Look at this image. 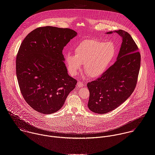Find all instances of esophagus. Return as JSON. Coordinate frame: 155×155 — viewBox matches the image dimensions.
<instances>
[{
	"mask_svg": "<svg viewBox=\"0 0 155 155\" xmlns=\"http://www.w3.org/2000/svg\"><path fill=\"white\" fill-rule=\"evenodd\" d=\"M84 84L82 82H79L78 83V84H77V86H78V87H84Z\"/></svg>",
	"mask_w": 155,
	"mask_h": 155,
	"instance_id": "34e87169",
	"label": "esophagus"
}]
</instances>
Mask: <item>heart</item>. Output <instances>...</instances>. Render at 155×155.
I'll return each instance as SVG.
<instances>
[{
    "instance_id": "heart-1",
    "label": "heart",
    "mask_w": 155,
    "mask_h": 155,
    "mask_svg": "<svg viewBox=\"0 0 155 155\" xmlns=\"http://www.w3.org/2000/svg\"><path fill=\"white\" fill-rule=\"evenodd\" d=\"M74 54L68 53L64 62L69 71L76 75L84 63V71L91 78H97L109 68L115 55L113 42L90 39L79 44L74 50Z\"/></svg>"
}]
</instances>
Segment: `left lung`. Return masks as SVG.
Masks as SVG:
<instances>
[{
    "instance_id": "left-lung-1",
    "label": "left lung",
    "mask_w": 155,
    "mask_h": 155,
    "mask_svg": "<svg viewBox=\"0 0 155 155\" xmlns=\"http://www.w3.org/2000/svg\"><path fill=\"white\" fill-rule=\"evenodd\" d=\"M113 32L122 38L117 61L97 80L87 84L90 94L87 107L99 114L111 112L130 97L140 67V54L131 35L121 29L107 34Z\"/></svg>"
}]
</instances>
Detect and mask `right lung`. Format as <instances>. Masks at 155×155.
I'll use <instances>...</instances> for the list:
<instances>
[{
    "label": "right lung",
    "instance_id": "right-lung-1",
    "mask_svg": "<svg viewBox=\"0 0 155 155\" xmlns=\"http://www.w3.org/2000/svg\"><path fill=\"white\" fill-rule=\"evenodd\" d=\"M77 32L69 28L43 27L33 30L21 44L16 73L21 94L37 112L58 111L77 83L64 63V47Z\"/></svg>",
    "mask_w": 155,
    "mask_h": 155
}]
</instances>
